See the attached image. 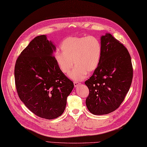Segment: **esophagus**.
I'll return each instance as SVG.
<instances>
[{
  "mask_svg": "<svg viewBox=\"0 0 147 147\" xmlns=\"http://www.w3.org/2000/svg\"><path fill=\"white\" fill-rule=\"evenodd\" d=\"M74 87H76V86L80 85V82H76V81H74Z\"/></svg>",
  "mask_w": 147,
  "mask_h": 147,
  "instance_id": "obj_1",
  "label": "esophagus"
}]
</instances>
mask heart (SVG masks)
Segmentation results:
<instances>
[{
	"mask_svg": "<svg viewBox=\"0 0 147 147\" xmlns=\"http://www.w3.org/2000/svg\"><path fill=\"white\" fill-rule=\"evenodd\" d=\"M61 51H56L55 59L59 69L64 74L69 73V77L75 81L83 80L87 73L94 71L98 67L102 56V45L94 36H71L64 40Z\"/></svg>",
	"mask_w": 147,
	"mask_h": 147,
	"instance_id": "heart-1",
	"label": "heart"
}]
</instances>
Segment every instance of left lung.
<instances>
[{"label":"left lung","instance_id":"left-lung-1","mask_svg":"<svg viewBox=\"0 0 147 147\" xmlns=\"http://www.w3.org/2000/svg\"><path fill=\"white\" fill-rule=\"evenodd\" d=\"M99 65L85 81L89 90L86 104L90 112L104 115L115 111L125 99L133 79V67L127 49L110 33L101 36Z\"/></svg>","mask_w":147,"mask_h":147}]
</instances>
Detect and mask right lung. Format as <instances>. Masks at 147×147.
Masks as SVG:
<instances>
[{
	"mask_svg": "<svg viewBox=\"0 0 147 147\" xmlns=\"http://www.w3.org/2000/svg\"><path fill=\"white\" fill-rule=\"evenodd\" d=\"M55 50L46 35L37 36L22 51L15 65L18 97L33 114L46 119L61 115L74 88L55 61Z\"/></svg>",
	"mask_w": 147,
	"mask_h": 147,
	"instance_id": "obj_1",
	"label": "right lung"
}]
</instances>
